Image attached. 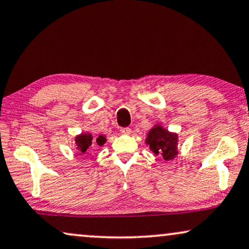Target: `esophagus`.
<instances>
[{"instance_id":"obj_1","label":"esophagus","mask_w":249,"mask_h":249,"mask_svg":"<svg viewBox=\"0 0 249 249\" xmlns=\"http://www.w3.org/2000/svg\"><path fill=\"white\" fill-rule=\"evenodd\" d=\"M121 133H123V134H130L131 133V128L123 127V128H121Z\"/></svg>"}]
</instances>
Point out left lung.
Wrapping results in <instances>:
<instances>
[{"label": "left lung", "instance_id": "1", "mask_svg": "<svg viewBox=\"0 0 249 249\" xmlns=\"http://www.w3.org/2000/svg\"><path fill=\"white\" fill-rule=\"evenodd\" d=\"M145 143L155 155H159L164 160H172L178 154V135L170 132L160 124L154 125L145 138Z\"/></svg>", "mask_w": 249, "mask_h": 249}]
</instances>
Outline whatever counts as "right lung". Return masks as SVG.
Returning a JSON list of instances; mask_svg holds the SVG:
<instances>
[{
  "label": "right lung",
  "instance_id": "add662e5",
  "mask_svg": "<svg viewBox=\"0 0 249 249\" xmlns=\"http://www.w3.org/2000/svg\"><path fill=\"white\" fill-rule=\"evenodd\" d=\"M107 141L106 139V135L100 134L97 138H93V135L91 133H81L75 137V144H76V149L79 152V155L85 154L88 149H90V147H94V145H104Z\"/></svg>",
  "mask_w": 249,
  "mask_h": 249
}]
</instances>
